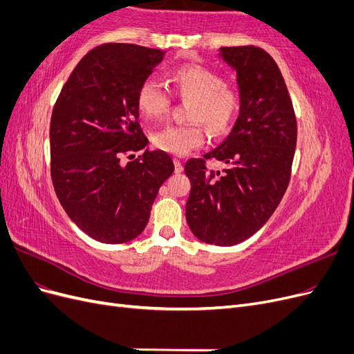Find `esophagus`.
Returning <instances> with one entry per match:
<instances>
[{
  "label": "esophagus",
  "mask_w": 354,
  "mask_h": 354,
  "mask_svg": "<svg viewBox=\"0 0 354 354\" xmlns=\"http://www.w3.org/2000/svg\"><path fill=\"white\" fill-rule=\"evenodd\" d=\"M174 171L176 174H180L183 171V164H181L180 159H174Z\"/></svg>",
  "instance_id": "esophagus-1"
}]
</instances>
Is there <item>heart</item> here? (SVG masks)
I'll return each mask as SVG.
<instances>
[{
	"mask_svg": "<svg viewBox=\"0 0 354 354\" xmlns=\"http://www.w3.org/2000/svg\"><path fill=\"white\" fill-rule=\"evenodd\" d=\"M171 81L181 99L190 100L187 120L195 121L186 125H167L155 131L153 145L167 153L183 156L192 149L199 147L205 140L201 124L212 136H221L230 127L239 112L241 94L224 84L221 75L201 65H185L177 68ZM171 104L169 93L162 84L146 78L137 90V108L147 120H159Z\"/></svg>",
	"mask_w": 354,
	"mask_h": 354,
	"instance_id": "b5f03b06",
	"label": "heart"
}]
</instances>
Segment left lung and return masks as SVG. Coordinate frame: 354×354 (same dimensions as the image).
I'll return each instance as SVG.
<instances>
[{"label":"left lung","instance_id":"1","mask_svg":"<svg viewBox=\"0 0 354 354\" xmlns=\"http://www.w3.org/2000/svg\"><path fill=\"white\" fill-rule=\"evenodd\" d=\"M238 75L241 109L218 147L185 165L190 180L186 220L195 236L230 246L259 232L279 205L291 178L297 120L282 73L260 47H221ZM208 158L228 167L208 170Z\"/></svg>","mask_w":354,"mask_h":354}]
</instances>
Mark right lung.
I'll use <instances>...</instances> for the list:
<instances>
[{
    "mask_svg": "<svg viewBox=\"0 0 354 354\" xmlns=\"http://www.w3.org/2000/svg\"><path fill=\"white\" fill-rule=\"evenodd\" d=\"M164 51L111 42L90 50L56 100L50 122L51 180L69 218L90 238L124 243L151 217L159 187L174 173L164 151L134 158L147 137L138 124L137 90Z\"/></svg>",
    "mask_w": 354,
    "mask_h": 354,
    "instance_id": "obj_1",
    "label": "right lung"
}]
</instances>
